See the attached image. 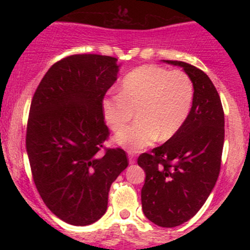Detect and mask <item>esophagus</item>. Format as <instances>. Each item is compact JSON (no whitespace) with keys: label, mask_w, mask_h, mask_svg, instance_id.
<instances>
[{"label":"esophagus","mask_w":250,"mask_h":250,"mask_svg":"<svg viewBox=\"0 0 250 250\" xmlns=\"http://www.w3.org/2000/svg\"><path fill=\"white\" fill-rule=\"evenodd\" d=\"M128 157H129V163H130V165H134L135 161H136V154H135L134 151L129 150L128 151Z\"/></svg>","instance_id":"esophagus-1"}]
</instances>
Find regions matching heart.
<instances>
[{
	"mask_svg": "<svg viewBox=\"0 0 250 250\" xmlns=\"http://www.w3.org/2000/svg\"><path fill=\"white\" fill-rule=\"evenodd\" d=\"M194 99V84L182 70L143 65L123 80L120 94L105 97L103 116L111 130L121 131L133 118L135 125L116 136L123 147L137 151L157 139L167 141L185 125Z\"/></svg>",
	"mask_w": 250,
	"mask_h": 250,
	"instance_id": "b5f03b06",
	"label": "heart"
}]
</instances>
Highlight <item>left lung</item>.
<instances>
[{
  "instance_id": "obj_1",
  "label": "left lung",
  "mask_w": 250,
  "mask_h": 250,
  "mask_svg": "<svg viewBox=\"0 0 250 250\" xmlns=\"http://www.w3.org/2000/svg\"><path fill=\"white\" fill-rule=\"evenodd\" d=\"M194 84V99L185 125L175 136L137 163L146 173L142 209L155 225L173 228L190 220L205 205L221 169L225 142V113L219 93L207 74L182 61Z\"/></svg>"
}]
</instances>
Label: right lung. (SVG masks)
<instances>
[{"label":"right lung","mask_w":250,"mask_h":250,"mask_svg":"<svg viewBox=\"0 0 250 250\" xmlns=\"http://www.w3.org/2000/svg\"><path fill=\"white\" fill-rule=\"evenodd\" d=\"M116 62L97 54L64 57L31 100L25 147L34 183L51 213L74 226L101 219L111 183L128 166L123 149L103 147L102 102L117 79Z\"/></svg>","instance_id":"obj_1"}]
</instances>
